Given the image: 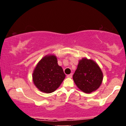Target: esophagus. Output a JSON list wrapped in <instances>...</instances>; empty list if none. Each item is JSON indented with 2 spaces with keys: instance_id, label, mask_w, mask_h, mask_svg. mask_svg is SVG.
Here are the masks:
<instances>
[{
  "instance_id": "1",
  "label": "esophagus",
  "mask_w": 126,
  "mask_h": 126,
  "mask_svg": "<svg viewBox=\"0 0 126 126\" xmlns=\"http://www.w3.org/2000/svg\"><path fill=\"white\" fill-rule=\"evenodd\" d=\"M72 75H73V74L70 73V74H69V75H67V77H68V78H72Z\"/></svg>"
}]
</instances>
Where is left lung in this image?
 Returning <instances> with one entry per match:
<instances>
[{
	"label": "left lung",
	"mask_w": 126,
	"mask_h": 126,
	"mask_svg": "<svg viewBox=\"0 0 126 126\" xmlns=\"http://www.w3.org/2000/svg\"><path fill=\"white\" fill-rule=\"evenodd\" d=\"M73 79L80 90L89 94L96 91L100 86L103 80V73L95 62L87 58H82L79 61Z\"/></svg>",
	"instance_id": "1"
}]
</instances>
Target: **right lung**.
<instances>
[{
    "mask_svg": "<svg viewBox=\"0 0 126 126\" xmlns=\"http://www.w3.org/2000/svg\"><path fill=\"white\" fill-rule=\"evenodd\" d=\"M65 77L63 68L58 65L57 57L53 55L43 58L32 74V80L37 88L47 94L56 91Z\"/></svg>",
    "mask_w": 126,
    "mask_h": 126,
    "instance_id": "1",
    "label": "right lung"
}]
</instances>
